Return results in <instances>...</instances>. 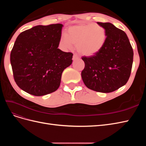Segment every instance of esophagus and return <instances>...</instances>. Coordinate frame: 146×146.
<instances>
[{
  "mask_svg": "<svg viewBox=\"0 0 146 146\" xmlns=\"http://www.w3.org/2000/svg\"><path fill=\"white\" fill-rule=\"evenodd\" d=\"M78 58H79V56H78L77 54H74L72 59H73L74 60H77V59H78Z\"/></svg>",
  "mask_w": 146,
  "mask_h": 146,
  "instance_id": "esophagus-1",
  "label": "esophagus"
}]
</instances>
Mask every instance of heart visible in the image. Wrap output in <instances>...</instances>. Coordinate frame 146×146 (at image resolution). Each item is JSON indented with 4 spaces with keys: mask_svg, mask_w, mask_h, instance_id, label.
Returning a JSON list of instances; mask_svg holds the SVG:
<instances>
[{
    "mask_svg": "<svg viewBox=\"0 0 146 146\" xmlns=\"http://www.w3.org/2000/svg\"><path fill=\"white\" fill-rule=\"evenodd\" d=\"M106 31L99 24H85L69 27L67 32L61 35L60 45L64 49L76 44L79 53L92 56L98 53L105 44Z\"/></svg>",
    "mask_w": 146,
    "mask_h": 146,
    "instance_id": "1",
    "label": "heart"
}]
</instances>
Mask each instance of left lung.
<instances>
[{"label": "left lung", "mask_w": 146, "mask_h": 146, "mask_svg": "<svg viewBox=\"0 0 146 146\" xmlns=\"http://www.w3.org/2000/svg\"><path fill=\"white\" fill-rule=\"evenodd\" d=\"M97 23L106 31L105 44L96 54L82 57L85 68L81 75L89 89L107 93L117 90L129 80L133 51L123 31L110 23Z\"/></svg>", "instance_id": "obj_1"}]
</instances>
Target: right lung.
<instances>
[{"instance_id":"obj_1","label":"right lung","mask_w":146,"mask_h":146,"mask_svg":"<svg viewBox=\"0 0 146 146\" xmlns=\"http://www.w3.org/2000/svg\"><path fill=\"white\" fill-rule=\"evenodd\" d=\"M63 26L37 25L17 36L10 62L16 83L27 93L41 96L55 91L64 69L72 64V53L58 48Z\"/></svg>"}]
</instances>
